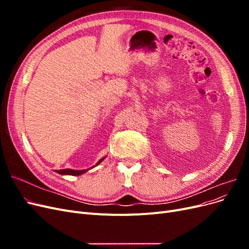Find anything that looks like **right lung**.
I'll use <instances>...</instances> for the list:
<instances>
[{"mask_svg": "<svg viewBox=\"0 0 249 249\" xmlns=\"http://www.w3.org/2000/svg\"><path fill=\"white\" fill-rule=\"evenodd\" d=\"M105 159V158H103V159H101L99 162L96 163V166L99 165L103 160ZM58 173H60V175H70V176H80V175H83V173L86 172L87 169H84V170H73V169H61V170H56Z\"/></svg>", "mask_w": 249, "mask_h": 249, "instance_id": "obj_1", "label": "right lung"}]
</instances>
